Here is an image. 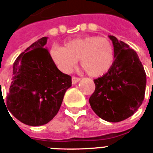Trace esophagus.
<instances>
[{"instance_id": "obj_1", "label": "esophagus", "mask_w": 153, "mask_h": 153, "mask_svg": "<svg viewBox=\"0 0 153 153\" xmlns=\"http://www.w3.org/2000/svg\"><path fill=\"white\" fill-rule=\"evenodd\" d=\"M79 80H80V78H78V77H74V76L72 77V83H73V84L77 83L79 81Z\"/></svg>"}]
</instances>
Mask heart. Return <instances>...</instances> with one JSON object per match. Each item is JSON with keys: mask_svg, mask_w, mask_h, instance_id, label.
Returning a JSON list of instances; mask_svg holds the SVG:
<instances>
[{"mask_svg": "<svg viewBox=\"0 0 153 153\" xmlns=\"http://www.w3.org/2000/svg\"><path fill=\"white\" fill-rule=\"evenodd\" d=\"M51 60L63 73H70L79 59L80 65L91 77H100L109 71L115 60V50L108 38L86 36L70 39L63 47L54 46Z\"/></svg>", "mask_w": 153, "mask_h": 153, "instance_id": "b5f03b06", "label": "heart"}]
</instances>
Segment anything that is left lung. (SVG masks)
<instances>
[{"mask_svg":"<svg viewBox=\"0 0 153 153\" xmlns=\"http://www.w3.org/2000/svg\"><path fill=\"white\" fill-rule=\"evenodd\" d=\"M115 50L111 69L94 79L95 91L90 106L100 118L120 122L131 116L144 100L146 73L134 50L128 44L109 36Z\"/></svg>","mask_w":153,"mask_h":153,"instance_id":"8db88e82","label":"left lung"}]
</instances>
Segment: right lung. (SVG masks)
<instances>
[{"instance_id":"add662e5","label":"right lung","mask_w":153,"mask_h":153,"mask_svg":"<svg viewBox=\"0 0 153 153\" xmlns=\"http://www.w3.org/2000/svg\"><path fill=\"white\" fill-rule=\"evenodd\" d=\"M47 37L22 52L13 65V77L6 106L25 125H43L59 111L64 95L71 86V76L62 73L44 48Z\"/></svg>"}]
</instances>
